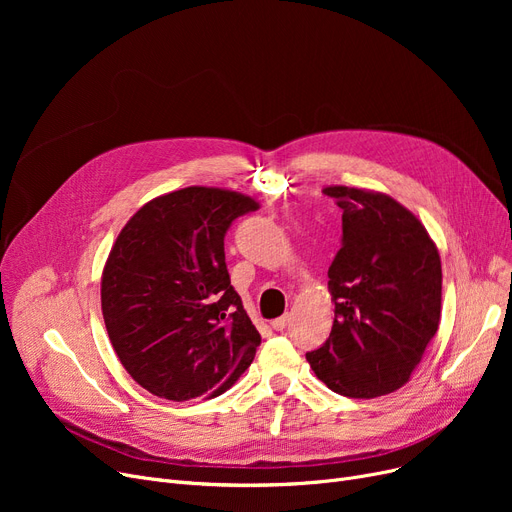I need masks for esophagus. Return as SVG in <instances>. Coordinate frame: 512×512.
I'll return each instance as SVG.
<instances>
[{
	"mask_svg": "<svg viewBox=\"0 0 512 512\" xmlns=\"http://www.w3.org/2000/svg\"><path fill=\"white\" fill-rule=\"evenodd\" d=\"M286 324H288V315H282V317H278V319L272 321V328H274L276 332H282V330L286 328Z\"/></svg>",
	"mask_w": 512,
	"mask_h": 512,
	"instance_id": "1",
	"label": "esophagus"
}]
</instances>
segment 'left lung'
I'll return each mask as SVG.
<instances>
[{
	"label": "left lung",
	"mask_w": 512,
	"mask_h": 512,
	"mask_svg": "<svg viewBox=\"0 0 512 512\" xmlns=\"http://www.w3.org/2000/svg\"><path fill=\"white\" fill-rule=\"evenodd\" d=\"M342 209V247L328 270L334 326L307 353L317 378L348 398L405 386L438 332L442 263L417 215L386 193L326 186Z\"/></svg>",
	"instance_id": "1"
}]
</instances>
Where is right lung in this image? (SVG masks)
<instances>
[{"instance_id": "right-lung-1", "label": "right lung", "mask_w": 512, "mask_h": 512, "mask_svg": "<svg viewBox=\"0 0 512 512\" xmlns=\"http://www.w3.org/2000/svg\"><path fill=\"white\" fill-rule=\"evenodd\" d=\"M259 203L186 186L145 203L101 274V313L130 378L174 402L213 398L253 363L259 332L230 284L224 236Z\"/></svg>"}]
</instances>
